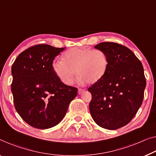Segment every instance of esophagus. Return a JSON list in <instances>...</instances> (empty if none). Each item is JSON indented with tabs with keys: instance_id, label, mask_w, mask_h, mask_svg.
I'll return each instance as SVG.
<instances>
[{
	"instance_id": "obj_1",
	"label": "esophagus",
	"mask_w": 156,
	"mask_h": 156,
	"mask_svg": "<svg viewBox=\"0 0 156 156\" xmlns=\"http://www.w3.org/2000/svg\"><path fill=\"white\" fill-rule=\"evenodd\" d=\"M84 92H85V89H82V88H79L78 89V94H81Z\"/></svg>"
}]
</instances>
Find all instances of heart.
<instances>
[{"mask_svg":"<svg viewBox=\"0 0 156 156\" xmlns=\"http://www.w3.org/2000/svg\"><path fill=\"white\" fill-rule=\"evenodd\" d=\"M108 59L103 50L89 48H72L62 56V61L52 64V69L62 82L71 85L76 78V70L81 82H98L108 69Z\"/></svg>","mask_w":156,"mask_h":156,"instance_id":"heart-1","label":"heart"}]
</instances>
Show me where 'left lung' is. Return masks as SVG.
<instances>
[{
    "instance_id": "1",
    "label": "left lung",
    "mask_w": 156,
    "mask_h": 156,
    "mask_svg": "<svg viewBox=\"0 0 156 156\" xmlns=\"http://www.w3.org/2000/svg\"><path fill=\"white\" fill-rule=\"evenodd\" d=\"M107 55L105 75L88 88L90 114L99 126L117 129L128 124L142 104L146 82L141 62L132 50L113 42L94 46Z\"/></svg>"
}]
</instances>
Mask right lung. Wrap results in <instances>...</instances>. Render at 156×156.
<instances>
[{"instance_id":"right-lung-1","label":"right lung","mask_w":156,"mask_h":156,"mask_svg":"<svg viewBox=\"0 0 156 156\" xmlns=\"http://www.w3.org/2000/svg\"><path fill=\"white\" fill-rule=\"evenodd\" d=\"M64 49L47 44L32 46L20 53L12 66L15 109L35 128L59 124L77 95V88L65 85L52 69L55 57Z\"/></svg>"}]
</instances>
